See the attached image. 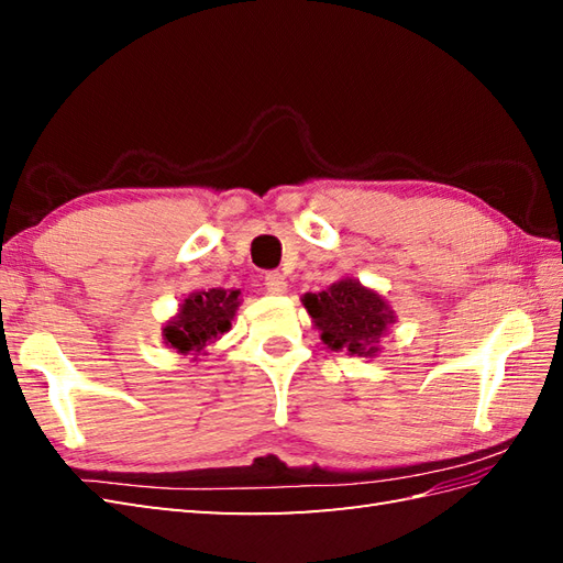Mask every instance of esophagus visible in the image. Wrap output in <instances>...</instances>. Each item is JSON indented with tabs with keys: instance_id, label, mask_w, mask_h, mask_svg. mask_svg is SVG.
I'll list each match as a JSON object with an SVG mask.
<instances>
[{
	"instance_id": "esophagus-1",
	"label": "esophagus",
	"mask_w": 563,
	"mask_h": 563,
	"mask_svg": "<svg viewBox=\"0 0 563 563\" xmlns=\"http://www.w3.org/2000/svg\"><path fill=\"white\" fill-rule=\"evenodd\" d=\"M263 285H266V290L271 295H285V292H288V280H285V275H280L278 271L266 273V278H263Z\"/></svg>"
}]
</instances>
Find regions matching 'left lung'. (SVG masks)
I'll list each match as a JSON object with an SVG mask.
<instances>
[{
    "label": "left lung",
    "mask_w": 563,
    "mask_h": 563,
    "mask_svg": "<svg viewBox=\"0 0 563 563\" xmlns=\"http://www.w3.org/2000/svg\"><path fill=\"white\" fill-rule=\"evenodd\" d=\"M305 307L331 351L375 355L377 339L394 321L387 302L355 280H339L329 290L305 295Z\"/></svg>",
    "instance_id": "8db88e82"
}]
</instances>
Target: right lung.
I'll list each match as a JSON object with an SVG mask.
<instances>
[{
    "label": "right lung",
    "mask_w": 563,
    "mask_h": 563,
    "mask_svg": "<svg viewBox=\"0 0 563 563\" xmlns=\"http://www.w3.org/2000/svg\"><path fill=\"white\" fill-rule=\"evenodd\" d=\"M239 290H200L181 305V312L164 329V341L178 353H200L224 331L232 329Z\"/></svg>",
    "instance_id": "obj_1"
}]
</instances>
